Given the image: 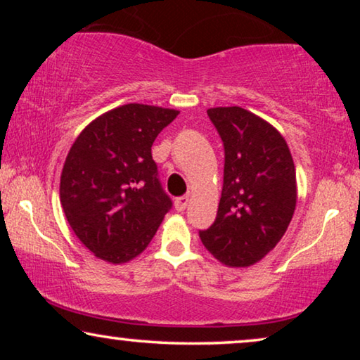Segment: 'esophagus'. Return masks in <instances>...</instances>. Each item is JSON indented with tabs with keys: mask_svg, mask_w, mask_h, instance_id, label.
<instances>
[{
	"mask_svg": "<svg viewBox=\"0 0 360 360\" xmlns=\"http://www.w3.org/2000/svg\"><path fill=\"white\" fill-rule=\"evenodd\" d=\"M188 196H179V198H175V210L185 211L186 206H188Z\"/></svg>",
	"mask_w": 360,
	"mask_h": 360,
	"instance_id": "34e87169",
	"label": "esophagus"
}]
</instances>
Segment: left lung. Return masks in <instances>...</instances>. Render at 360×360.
Here are the masks:
<instances>
[{"instance_id":"left-lung-1","label":"left lung","mask_w":360,"mask_h":360,"mask_svg":"<svg viewBox=\"0 0 360 360\" xmlns=\"http://www.w3.org/2000/svg\"><path fill=\"white\" fill-rule=\"evenodd\" d=\"M208 116L224 146V179L218 214L200 239L221 264L249 267L278 244L293 218L295 164L283 136L254 112L219 106Z\"/></svg>"}]
</instances>
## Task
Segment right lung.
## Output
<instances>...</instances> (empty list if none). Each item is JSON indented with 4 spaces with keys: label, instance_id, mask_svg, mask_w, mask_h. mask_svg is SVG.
Returning <instances> with one entry per match:
<instances>
[{
    "label": "right lung",
    "instance_id": "obj_1",
    "mask_svg": "<svg viewBox=\"0 0 360 360\" xmlns=\"http://www.w3.org/2000/svg\"><path fill=\"white\" fill-rule=\"evenodd\" d=\"M180 111L129 103L80 132L60 176V203L73 233L98 259L129 262L172 208L150 147Z\"/></svg>",
    "mask_w": 360,
    "mask_h": 360
}]
</instances>
